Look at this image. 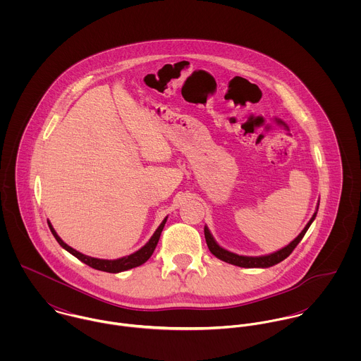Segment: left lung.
Masks as SVG:
<instances>
[{
  "instance_id": "8db88e82",
  "label": "left lung",
  "mask_w": 361,
  "mask_h": 361,
  "mask_svg": "<svg viewBox=\"0 0 361 361\" xmlns=\"http://www.w3.org/2000/svg\"><path fill=\"white\" fill-rule=\"evenodd\" d=\"M317 212H314V215L311 216V219L309 221V224L306 225V228L302 231V233L292 242L289 243L286 247L281 249L279 252L276 253H272V255H268V256H262V257H247V256H239V255H235V253H231L225 249H222L221 246L216 245V242L214 240V238L211 236L209 231L204 228V236H206L207 246L209 249V252L219 259L225 261V262H229V264H233V265H238V267H243V268H267V267H272L281 261H283L288 256H290V253L296 249V246L300 243V240L303 239V236L306 235L307 229L311 225V222L314 221Z\"/></svg>"
}]
</instances>
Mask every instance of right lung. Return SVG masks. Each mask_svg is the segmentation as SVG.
I'll list each match as a JSON object with an SVG mask.
<instances>
[{
  "mask_svg": "<svg viewBox=\"0 0 361 361\" xmlns=\"http://www.w3.org/2000/svg\"><path fill=\"white\" fill-rule=\"evenodd\" d=\"M166 222V218L161 222V225L158 226V229L155 231L154 235L152 236V239L147 242V245H145L140 250H137L136 253L128 256V257L118 258V259H100V258L89 257V256H85L79 252H76L75 249H72L71 246H68L58 235L56 232L54 231L51 224L49 222V226H50V231H51L54 238L56 239V242L65 249L68 250L71 255H73L75 257L79 258L82 262L87 264L89 267L94 268V269H99V271H105V272H111V274H116V272H121V271H126V269H130V268H135V267H139L142 264H145L149 258L152 257V255L154 253L155 246L159 240V236H161V232L164 229V225Z\"/></svg>",
  "mask_w": 361,
  "mask_h": 361,
  "instance_id": "obj_1",
  "label": "right lung"
}]
</instances>
